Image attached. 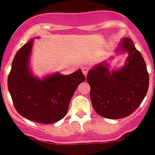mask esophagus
<instances>
[{
    "label": "esophagus",
    "instance_id": "34e87169",
    "mask_svg": "<svg viewBox=\"0 0 155 155\" xmlns=\"http://www.w3.org/2000/svg\"><path fill=\"white\" fill-rule=\"evenodd\" d=\"M88 70H89V69H88V68L86 67V66H84V67L82 68V72H83V74L85 75V76L87 74Z\"/></svg>",
    "mask_w": 155,
    "mask_h": 155
}]
</instances>
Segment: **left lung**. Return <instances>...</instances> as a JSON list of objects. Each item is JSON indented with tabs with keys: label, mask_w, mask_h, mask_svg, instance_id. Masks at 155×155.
Listing matches in <instances>:
<instances>
[{
	"label": "left lung",
	"mask_w": 155,
	"mask_h": 155,
	"mask_svg": "<svg viewBox=\"0 0 155 155\" xmlns=\"http://www.w3.org/2000/svg\"><path fill=\"white\" fill-rule=\"evenodd\" d=\"M115 52L128 53L122 67L110 71L109 63L104 61L94 65L87 75L94 110L103 117L113 119L132 114L142 102L149 86L145 61L132 39H122Z\"/></svg>",
	"instance_id": "left-lung-1"
}]
</instances>
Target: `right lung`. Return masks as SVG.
<instances>
[{
  "mask_svg": "<svg viewBox=\"0 0 155 155\" xmlns=\"http://www.w3.org/2000/svg\"><path fill=\"white\" fill-rule=\"evenodd\" d=\"M33 42L31 39L15 54L7 86L19 114L36 123L51 124L65 116L72 96L86 78L81 69L68 75L55 72L42 78L36 76L31 68Z\"/></svg>",
  "mask_w": 155,
  "mask_h": 155,
  "instance_id": "obj_1",
  "label": "right lung"
}]
</instances>
